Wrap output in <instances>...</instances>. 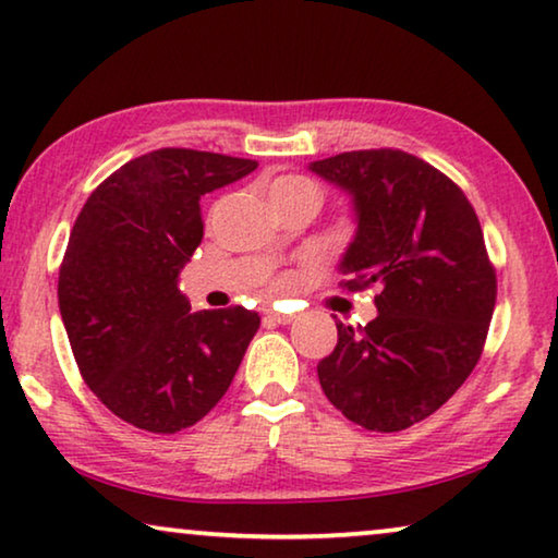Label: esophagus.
Listing matches in <instances>:
<instances>
[{
  "mask_svg": "<svg viewBox=\"0 0 558 558\" xmlns=\"http://www.w3.org/2000/svg\"><path fill=\"white\" fill-rule=\"evenodd\" d=\"M270 320V324H290V320H293V316H290V313H280V311H268V316H265Z\"/></svg>",
  "mask_w": 558,
  "mask_h": 558,
  "instance_id": "esophagus-1",
  "label": "esophagus"
}]
</instances>
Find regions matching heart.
I'll return each instance as SVG.
<instances>
[{"instance_id":"obj_1","label":"heart","mask_w":558,"mask_h":558,"mask_svg":"<svg viewBox=\"0 0 558 558\" xmlns=\"http://www.w3.org/2000/svg\"><path fill=\"white\" fill-rule=\"evenodd\" d=\"M268 194H270L272 207H278V204H286V202H305L308 207L318 209L320 199H324L320 186L313 182L311 177H303V174H282L278 179H272L268 184Z\"/></svg>"}]
</instances>
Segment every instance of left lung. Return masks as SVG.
<instances>
[{
    "label": "left lung",
    "mask_w": 558,
    "mask_h": 558,
    "mask_svg": "<svg viewBox=\"0 0 558 558\" xmlns=\"http://www.w3.org/2000/svg\"><path fill=\"white\" fill-rule=\"evenodd\" d=\"M311 169L354 197L343 288H379L374 320H336L320 387L354 425L399 433L437 412L481 361L498 295L481 222L450 177L399 148L343 151Z\"/></svg>",
    "instance_id": "8db88e82"
}]
</instances>
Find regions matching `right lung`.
Segmentation results:
<instances>
[{"label":"right lung","instance_id":"obj_1","mask_svg":"<svg viewBox=\"0 0 558 558\" xmlns=\"http://www.w3.org/2000/svg\"><path fill=\"white\" fill-rule=\"evenodd\" d=\"M253 159L159 148L116 169L77 215L58 278L60 316L83 381L129 425L174 435L230 389L260 328L255 311H190L179 272L202 242V194Z\"/></svg>","mask_w":558,"mask_h":558}]
</instances>
